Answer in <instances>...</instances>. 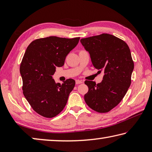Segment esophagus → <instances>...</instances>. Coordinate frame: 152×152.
<instances>
[{"mask_svg": "<svg viewBox=\"0 0 152 152\" xmlns=\"http://www.w3.org/2000/svg\"><path fill=\"white\" fill-rule=\"evenodd\" d=\"M82 82H82V80H76V84H82Z\"/></svg>", "mask_w": 152, "mask_h": 152, "instance_id": "esophagus-1", "label": "esophagus"}]
</instances>
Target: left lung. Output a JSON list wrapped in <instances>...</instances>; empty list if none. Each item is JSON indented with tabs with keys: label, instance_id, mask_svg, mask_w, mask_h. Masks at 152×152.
<instances>
[{
	"label": "left lung",
	"instance_id": "1",
	"mask_svg": "<svg viewBox=\"0 0 152 152\" xmlns=\"http://www.w3.org/2000/svg\"><path fill=\"white\" fill-rule=\"evenodd\" d=\"M82 45L90 53L95 68L104 72L101 83L84 82L88 91L87 105L98 113H107L122 101L131 85L134 68L129 48L124 41L107 33L82 38Z\"/></svg>",
	"mask_w": 152,
	"mask_h": 152
}]
</instances>
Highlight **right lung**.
Wrapping results in <instances>:
<instances>
[{
  "mask_svg": "<svg viewBox=\"0 0 152 152\" xmlns=\"http://www.w3.org/2000/svg\"><path fill=\"white\" fill-rule=\"evenodd\" d=\"M79 39L56 36L41 38L33 41L25 51L20 66L23 92L32 109L43 117L58 115L75 86L73 79L56 83L52 76L57 67L64 66L67 55Z\"/></svg>",
  "mask_w": 152,
  "mask_h": 152,
  "instance_id": "add662e5",
  "label": "right lung"
}]
</instances>
